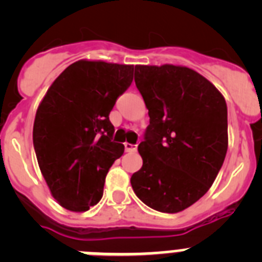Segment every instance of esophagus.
Masks as SVG:
<instances>
[{"mask_svg":"<svg viewBox=\"0 0 262 262\" xmlns=\"http://www.w3.org/2000/svg\"><path fill=\"white\" fill-rule=\"evenodd\" d=\"M138 149L136 144H129V143H124V151L126 152H135Z\"/></svg>","mask_w":262,"mask_h":262,"instance_id":"1","label":"esophagus"}]
</instances>
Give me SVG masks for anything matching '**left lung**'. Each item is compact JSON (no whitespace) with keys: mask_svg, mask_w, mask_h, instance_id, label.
I'll use <instances>...</instances> for the list:
<instances>
[{"mask_svg":"<svg viewBox=\"0 0 262 262\" xmlns=\"http://www.w3.org/2000/svg\"><path fill=\"white\" fill-rule=\"evenodd\" d=\"M135 84L149 124L138 147L143 166L131 186L143 203L174 214L202 198L228 147L226 99L186 67L136 66Z\"/></svg>","mask_w":262,"mask_h":262,"instance_id":"1","label":"left lung"}]
</instances>
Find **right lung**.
<instances>
[{
    "instance_id": "right-lung-1",
    "label": "right lung",
    "mask_w": 262,
    "mask_h": 262,
    "mask_svg": "<svg viewBox=\"0 0 262 262\" xmlns=\"http://www.w3.org/2000/svg\"><path fill=\"white\" fill-rule=\"evenodd\" d=\"M134 66L80 60L53 81L36 110L32 142L51 194L69 211L103 195L110 166L124 152L108 114L128 89Z\"/></svg>"
}]
</instances>
